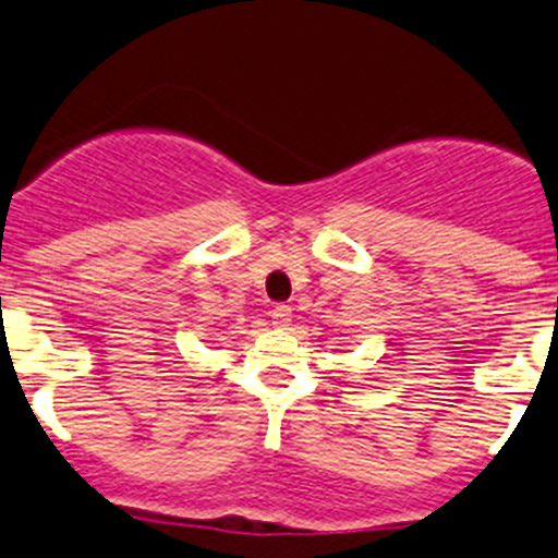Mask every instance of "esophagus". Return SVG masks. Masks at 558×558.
Instances as JSON below:
<instances>
[{"instance_id":"esophagus-1","label":"esophagus","mask_w":558,"mask_h":558,"mask_svg":"<svg viewBox=\"0 0 558 558\" xmlns=\"http://www.w3.org/2000/svg\"><path fill=\"white\" fill-rule=\"evenodd\" d=\"M272 326L289 328L291 326V307H286V304H278V307L272 310Z\"/></svg>"}]
</instances>
